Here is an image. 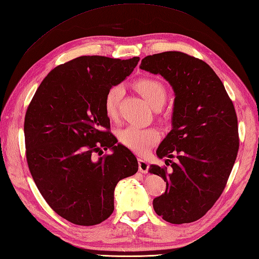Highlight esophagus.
Here are the masks:
<instances>
[{"instance_id":"esophagus-1","label":"esophagus","mask_w":259,"mask_h":259,"mask_svg":"<svg viewBox=\"0 0 259 259\" xmlns=\"http://www.w3.org/2000/svg\"><path fill=\"white\" fill-rule=\"evenodd\" d=\"M139 170L141 171V173L145 174L149 171V163L147 161L142 160V158H139Z\"/></svg>"}]
</instances>
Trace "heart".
Here are the masks:
<instances>
[{"label":"heart","mask_w":259,"mask_h":259,"mask_svg":"<svg viewBox=\"0 0 259 259\" xmlns=\"http://www.w3.org/2000/svg\"><path fill=\"white\" fill-rule=\"evenodd\" d=\"M136 88L147 99L152 107L158 109L167 98V91L164 84L156 78L143 77L136 82ZM123 95L121 85H114L107 91L104 99L105 112L109 118H115L118 112L119 103ZM160 134L154 128H141L138 125H128L119 132V140L128 149L137 153H145L151 145L157 142Z\"/></svg>","instance_id":"heart-1"}]
</instances>
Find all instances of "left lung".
<instances>
[{
    "label": "left lung",
    "instance_id": "obj_1",
    "mask_svg": "<svg viewBox=\"0 0 259 259\" xmlns=\"http://www.w3.org/2000/svg\"><path fill=\"white\" fill-rule=\"evenodd\" d=\"M140 69L161 74L175 93L173 127L156 150L171 169L157 165L149 169L166 182L153 208L169 223L197 221L221 196L236 160L240 139L234 105L209 64L184 52L148 56ZM173 157L176 163L169 160Z\"/></svg>",
    "mask_w": 259,
    "mask_h": 259
}]
</instances>
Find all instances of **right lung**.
Segmentation results:
<instances>
[{
  "label": "right lung",
  "mask_w": 259,
  "mask_h": 259,
  "mask_svg": "<svg viewBox=\"0 0 259 259\" xmlns=\"http://www.w3.org/2000/svg\"><path fill=\"white\" fill-rule=\"evenodd\" d=\"M139 60L83 56L58 65L26 111L30 174L51 209L71 223L90 227L105 221L114 211L116 185L138 171L136 156L109 132L104 99ZM103 147L113 153L95 160Z\"/></svg>",
  "instance_id": "1"
}]
</instances>
